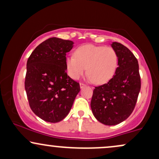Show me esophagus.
Instances as JSON below:
<instances>
[{"mask_svg": "<svg viewBox=\"0 0 159 159\" xmlns=\"http://www.w3.org/2000/svg\"><path fill=\"white\" fill-rule=\"evenodd\" d=\"M85 86H86V85L84 84L80 83V87H81V88H83V87H84Z\"/></svg>", "mask_w": 159, "mask_h": 159, "instance_id": "1", "label": "esophagus"}]
</instances>
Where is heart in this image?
<instances>
[{"label": "heart", "instance_id": "b5f03b06", "mask_svg": "<svg viewBox=\"0 0 159 159\" xmlns=\"http://www.w3.org/2000/svg\"><path fill=\"white\" fill-rule=\"evenodd\" d=\"M117 54L111 47L84 45L76 49L75 56L66 60L67 72L72 79H79L84 73L95 84L106 83L114 76L117 67Z\"/></svg>", "mask_w": 159, "mask_h": 159}]
</instances>
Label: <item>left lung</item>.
I'll list each match as a JSON object with an SVG mask.
<instances>
[{
    "label": "left lung",
    "instance_id": "1",
    "mask_svg": "<svg viewBox=\"0 0 159 159\" xmlns=\"http://www.w3.org/2000/svg\"><path fill=\"white\" fill-rule=\"evenodd\" d=\"M111 47L117 54L118 67L107 84L95 87L90 102L96 119L107 125H117L130 116L140 90L137 58L119 43L114 42Z\"/></svg>",
    "mask_w": 159,
    "mask_h": 159
}]
</instances>
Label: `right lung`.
<instances>
[{
  "label": "right lung",
  "instance_id": "right-lung-1",
  "mask_svg": "<svg viewBox=\"0 0 159 159\" xmlns=\"http://www.w3.org/2000/svg\"><path fill=\"white\" fill-rule=\"evenodd\" d=\"M74 43L49 38L34 49L27 62L25 87L33 112L49 123L63 120L80 91L66 73V53Z\"/></svg>",
  "mask_w": 159,
  "mask_h": 159
}]
</instances>
